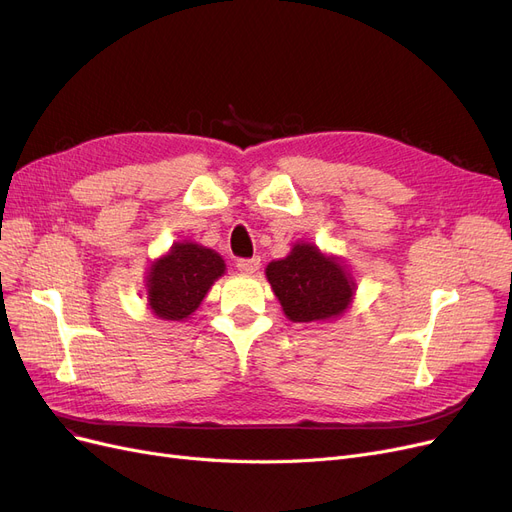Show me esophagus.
I'll use <instances>...</instances> for the list:
<instances>
[{
    "label": "esophagus",
    "mask_w": 512,
    "mask_h": 512,
    "mask_svg": "<svg viewBox=\"0 0 512 512\" xmlns=\"http://www.w3.org/2000/svg\"><path fill=\"white\" fill-rule=\"evenodd\" d=\"M261 259L259 257H251V259H238L236 268L242 272V274H255L259 270V263Z\"/></svg>",
    "instance_id": "34e87169"
}]
</instances>
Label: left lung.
<instances>
[{"mask_svg":"<svg viewBox=\"0 0 512 512\" xmlns=\"http://www.w3.org/2000/svg\"><path fill=\"white\" fill-rule=\"evenodd\" d=\"M272 291L293 322H324L339 318L349 307L355 282L347 265L320 253L316 244L297 242L284 259L265 268Z\"/></svg>","mask_w":512,"mask_h":512,"instance_id":"8db88e82","label":"left lung"}]
</instances>
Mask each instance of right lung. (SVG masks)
<instances>
[{"mask_svg": "<svg viewBox=\"0 0 512 512\" xmlns=\"http://www.w3.org/2000/svg\"><path fill=\"white\" fill-rule=\"evenodd\" d=\"M224 272L226 263L219 253L196 242H175L167 255L152 261L146 276L152 314L171 322L190 318Z\"/></svg>", "mask_w": 512, "mask_h": 512, "instance_id": "obj_1", "label": "right lung"}]
</instances>
